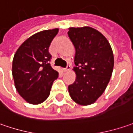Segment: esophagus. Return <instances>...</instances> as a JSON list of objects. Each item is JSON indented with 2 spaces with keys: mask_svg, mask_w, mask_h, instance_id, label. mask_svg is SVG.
Instances as JSON below:
<instances>
[{
  "mask_svg": "<svg viewBox=\"0 0 133 133\" xmlns=\"http://www.w3.org/2000/svg\"><path fill=\"white\" fill-rule=\"evenodd\" d=\"M70 69H71V65H70V64H68L66 68H63V71H64V72H66V71H69Z\"/></svg>",
  "mask_w": 133,
  "mask_h": 133,
  "instance_id": "obj_1",
  "label": "esophagus"
}]
</instances>
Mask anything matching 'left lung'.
<instances>
[{
  "instance_id": "1",
  "label": "left lung",
  "mask_w": 133,
  "mask_h": 133,
  "mask_svg": "<svg viewBox=\"0 0 133 133\" xmlns=\"http://www.w3.org/2000/svg\"><path fill=\"white\" fill-rule=\"evenodd\" d=\"M68 35L76 53L74 68L76 78L68 86L71 98L80 105L94 103L105 90L112 76L114 57L111 46L94 28L71 27Z\"/></svg>"
}]
</instances>
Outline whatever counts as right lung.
<instances>
[{
	"instance_id": "obj_1",
	"label": "right lung",
	"mask_w": 133,
	"mask_h": 133,
	"mask_svg": "<svg viewBox=\"0 0 133 133\" xmlns=\"http://www.w3.org/2000/svg\"><path fill=\"white\" fill-rule=\"evenodd\" d=\"M59 29L44 30L31 36L17 50L12 62V76L17 91L28 103L38 104L49 96L58 78L48 52Z\"/></svg>"
}]
</instances>
